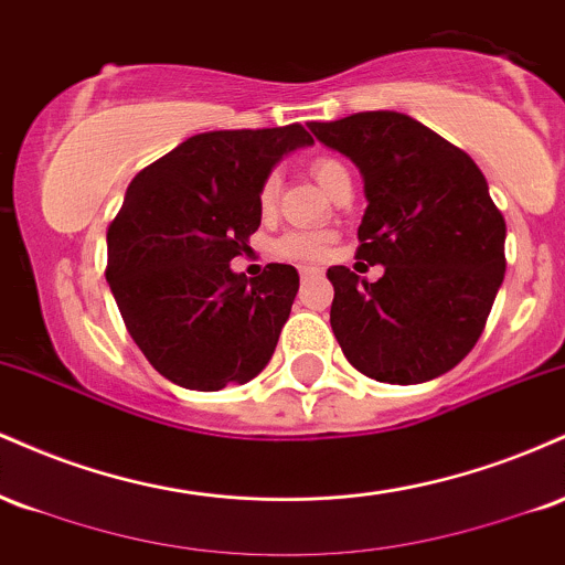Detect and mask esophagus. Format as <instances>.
Segmentation results:
<instances>
[{"label": "esophagus", "mask_w": 565, "mask_h": 565, "mask_svg": "<svg viewBox=\"0 0 565 565\" xmlns=\"http://www.w3.org/2000/svg\"><path fill=\"white\" fill-rule=\"evenodd\" d=\"M321 270L319 268H300V276L302 278H313V276H319Z\"/></svg>", "instance_id": "obj_1"}]
</instances>
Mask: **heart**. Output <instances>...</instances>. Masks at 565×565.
<instances>
[{
	"instance_id": "b5f03b06",
	"label": "heart",
	"mask_w": 565,
	"mask_h": 565,
	"mask_svg": "<svg viewBox=\"0 0 565 565\" xmlns=\"http://www.w3.org/2000/svg\"><path fill=\"white\" fill-rule=\"evenodd\" d=\"M310 172H313L316 183H319L323 191L334 185L337 178L348 174L345 164H340L337 159L321 157L310 164ZM278 174H268L260 185V212L263 215H270L276 206V196H278ZM327 246H329V236L327 233H287L281 242L276 244V252L287 260H321L327 255Z\"/></svg>"
}]
</instances>
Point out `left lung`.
<instances>
[{
    "mask_svg": "<svg viewBox=\"0 0 565 565\" xmlns=\"http://www.w3.org/2000/svg\"><path fill=\"white\" fill-rule=\"evenodd\" d=\"M310 132L359 167L369 206L355 257L385 265L374 284L345 265L327 270L342 353L391 385L440 377L481 337L508 265V228L483 172L406 114L310 121Z\"/></svg>",
    "mask_w": 565,
    "mask_h": 565,
    "instance_id": "1",
    "label": "left lung"
}]
</instances>
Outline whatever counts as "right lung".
Segmentation results:
<instances>
[{
  "mask_svg": "<svg viewBox=\"0 0 565 565\" xmlns=\"http://www.w3.org/2000/svg\"><path fill=\"white\" fill-rule=\"evenodd\" d=\"M313 138L300 125L217 129L135 174L108 225L106 278L127 332L161 377L188 391L244 385L263 372L300 276L270 263L257 278L231 260L260 228V185Z\"/></svg>",
  "mask_w": 565,
  "mask_h": 565,
  "instance_id": "1",
  "label": "right lung"
}]
</instances>
